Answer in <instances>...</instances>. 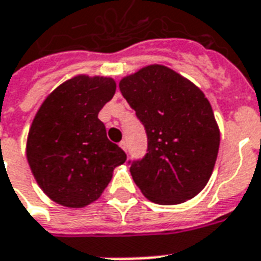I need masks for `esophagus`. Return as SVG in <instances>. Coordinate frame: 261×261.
Returning a JSON list of instances; mask_svg holds the SVG:
<instances>
[{"instance_id":"esophagus-1","label":"esophagus","mask_w":261,"mask_h":261,"mask_svg":"<svg viewBox=\"0 0 261 261\" xmlns=\"http://www.w3.org/2000/svg\"><path fill=\"white\" fill-rule=\"evenodd\" d=\"M119 146H120L121 149L123 150H127V144H125V141L123 140V141H120V144H119Z\"/></svg>"}]
</instances>
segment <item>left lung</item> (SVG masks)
Returning <instances> with one entry per match:
<instances>
[{
    "mask_svg": "<svg viewBox=\"0 0 261 261\" xmlns=\"http://www.w3.org/2000/svg\"><path fill=\"white\" fill-rule=\"evenodd\" d=\"M125 101L145 125L148 153L130 173L142 195L178 204L209 182L220 146V128L199 87L165 65H148L119 83Z\"/></svg>",
    "mask_w": 261,
    "mask_h": 261,
    "instance_id": "obj_1",
    "label": "left lung"
}]
</instances>
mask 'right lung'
<instances>
[{"label":"right lung","mask_w":261,"mask_h":261,"mask_svg":"<svg viewBox=\"0 0 261 261\" xmlns=\"http://www.w3.org/2000/svg\"><path fill=\"white\" fill-rule=\"evenodd\" d=\"M112 77L76 74L48 94L26 141V158L38 187L70 209L95 202L113 170L127 159L106 137L98 113L113 98Z\"/></svg>","instance_id":"obj_1"}]
</instances>
